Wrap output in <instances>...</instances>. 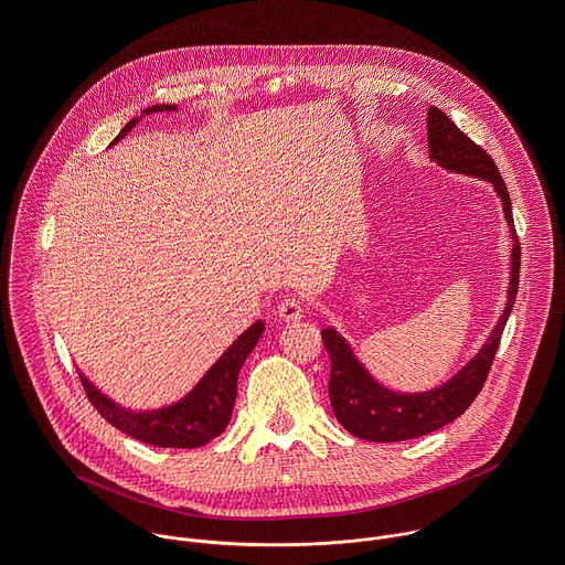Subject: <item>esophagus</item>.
I'll use <instances>...</instances> for the list:
<instances>
[{"label": "esophagus", "instance_id": "34e87169", "mask_svg": "<svg viewBox=\"0 0 565 565\" xmlns=\"http://www.w3.org/2000/svg\"><path fill=\"white\" fill-rule=\"evenodd\" d=\"M277 315H279V319L295 321V319H299L303 315V301L297 299V297H286V299L279 301Z\"/></svg>", "mask_w": 565, "mask_h": 565}]
</instances>
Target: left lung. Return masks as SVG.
Here are the masks:
<instances>
[{
	"label": "left lung",
	"instance_id": "obj_1",
	"mask_svg": "<svg viewBox=\"0 0 565 565\" xmlns=\"http://www.w3.org/2000/svg\"><path fill=\"white\" fill-rule=\"evenodd\" d=\"M427 131L429 156L440 168L490 181L503 201L505 218L510 223V232L514 238L510 299L494 333L490 335L488 344L480 349V353L447 384L427 393L402 395L380 386L355 360L351 347L344 342L342 335H338L333 329L321 331V340H324V347L331 358L329 393L333 414L347 431L371 443L412 440L449 425L451 420L467 412V407L476 399V395L480 393L482 384H486L490 375L505 321L512 312L519 292L521 244L512 218L510 192L505 181L501 179L497 163L486 149L476 145L467 134H462L451 122V118L438 107H429L427 111Z\"/></svg>",
	"mask_w": 565,
	"mask_h": 565
}]
</instances>
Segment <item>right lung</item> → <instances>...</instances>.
Returning <instances> with one entry per match:
<instances>
[{"mask_svg":"<svg viewBox=\"0 0 565 565\" xmlns=\"http://www.w3.org/2000/svg\"><path fill=\"white\" fill-rule=\"evenodd\" d=\"M174 105H153L145 109L147 114L156 111H174ZM138 118L129 120L116 140H120L127 131L136 127ZM114 140V142H116ZM264 333V321H255V324L241 333L238 340L216 360V364L203 375V380L196 384V388L183 397L177 405L158 412H129L118 407L116 402L105 397L83 373V388L89 397L96 412L116 429L122 434L153 445V447H170V449H194L212 438H216L230 423L234 397H236V377L241 366H244L246 358L255 349Z\"/></svg>","mask_w":565,"mask_h":565,"instance_id":"right-lung-1","label":"right lung"}]
</instances>
